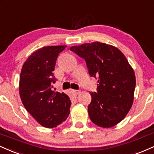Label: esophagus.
<instances>
[{"instance_id":"1","label":"esophagus","mask_w":154,"mask_h":154,"mask_svg":"<svg viewBox=\"0 0 154 154\" xmlns=\"http://www.w3.org/2000/svg\"><path fill=\"white\" fill-rule=\"evenodd\" d=\"M72 92H73L75 95H78L81 91H80V90H72Z\"/></svg>"}]
</instances>
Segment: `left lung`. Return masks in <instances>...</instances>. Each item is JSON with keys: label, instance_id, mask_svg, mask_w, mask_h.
Masks as SVG:
<instances>
[{"label": "left lung", "instance_id": "1", "mask_svg": "<svg viewBox=\"0 0 154 154\" xmlns=\"http://www.w3.org/2000/svg\"><path fill=\"white\" fill-rule=\"evenodd\" d=\"M70 50L85 60L90 76L98 79L97 92H91L88 106L90 119L99 127H113L123 120L133 104V68L119 49L105 43H86Z\"/></svg>", "mask_w": 154, "mask_h": 154}]
</instances>
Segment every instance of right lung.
Masks as SVG:
<instances>
[{
	"mask_svg": "<svg viewBox=\"0 0 154 154\" xmlns=\"http://www.w3.org/2000/svg\"><path fill=\"white\" fill-rule=\"evenodd\" d=\"M66 45L48 46L34 52L23 63L19 81V94L25 109L45 128L57 127L66 120L71 105L65 93L52 91L56 80V60Z\"/></svg>",
	"mask_w": 154,
	"mask_h": 154,
	"instance_id": "1",
	"label": "right lung"
}]
</instances>
